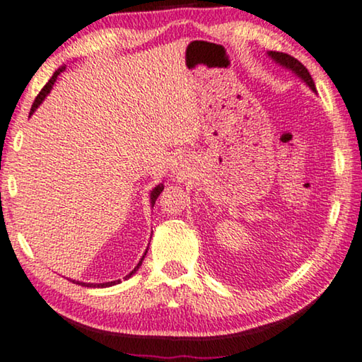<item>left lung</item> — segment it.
I'll return each mask as SVG.
<instances>
[{
  "mask_svg": "<svg viewBox=\"0 0 362 362\" xmlns=\"http://www.w3.org/2000/svg\"><path fill=\"white\" fill-rule=\"evenodd\" d=\"M269 57H271L274 62L282 65V67L292 70V72L297 75V77L303 81L305 85L308 86V88H312V91H317V88H315V81L312 78V75H310V72L307 69H305L303 64H300L297 59H293L292 55L288 54H284V52H274V50H269L267 52Z\"/></svg>",
  "mask_w": 362,
  "mask_h": 362,
  "instance_id": "8db88e82",
  "label": "left lung"
}]
</instances>
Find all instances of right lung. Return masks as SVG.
Listing matches in <instances>:
<instances>
[{"label":"right lung","instance_id":"1","mask_svg":"<svg viewBox=\"0 0 362 362\" xmlns=\"http://www.w3.org/2000/svg\"><path fill=\"white\" fill-rule=\"evenodd\" d=\"M64 70H65V67H60V69H57V70H55V72H54V75H52V77H50V80L47 81V83H45V86H44V88L39 91V95H37V96H35V100H34V103H33V108H30V115H33V113H34V111L39 108V105H40V103H42V101L45 100V96H47V95L50 93V90H52V86H54V83H55V80H57V77H59V75H60V74H62V72H64ZM162 190H164V183H159V185H156V187H154V188H152V190H151V205H152V206H154V205H156V200H157V197H159V195H160V192H162ZM146 252H147V249H146ZM146 252H144V254H142L141 261H139V262H137V266H136L134 269H132V271H131V272L128 274V276H126L124 279H129L131 276H134V274H136V271H137V269H139V267H141V264H142V261H144V257H146ZM72 282H75V281H72ZM119 282H121V281H113V282H105V284H85V282H78V281H77V284H78V285H83V287H101V288H103V287H111V285H116V284H119Z\"/></svg>","mask_w":362,"mask_h":362}]
</instances>
